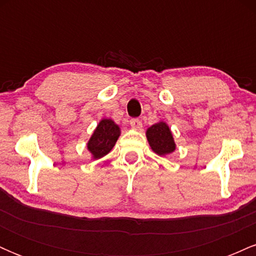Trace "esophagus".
<instances>
[{"mask_svg": "<svg viewBox=\"0 0 256 256\" xmlns=\"http://www.w3.org/2000/svg\"><path fill=\"white\" fill-rule=\"evenodd\" d=\"M130 126L132 128H134V130H140L142 128V122L140 119L134 118L130 120Z\"/></svg>", "mask_w": 256, "mask_h": 256, "instance_id": "obj_1", "label": "esophagus"}]
</instances>
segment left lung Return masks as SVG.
Segmentation results:
<instances>
[{"instance_id":"8db88e82","label":"left lung","mask_w":256,"mask_h":256,"mask_svg":"<svg viewBox=\"0 0 256 256\" xmlns=\"http://www.w3.org/2000/svg\"><path fill=\"white\" fill-rule=\"evenodd\" d=\"M146 134L152 152H155L160 156H166L176 150V143L171 128L166 122H160L150 126L146 130Z\"/></svg>"}]
</instances>
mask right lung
<instances>
[{
  "instance_id": "add662e5",
  "label": "right lung",
  "mask_w": 256,
  "mask_h": 256,
  "mask_svg": "<svg viewBox=\"0 0 256 256\" xmlns=\"http://www.w3.org/2000/svg\"><path fill=\"white\" fill-rule=\"evenodd\" d=\"M120 136V128L112 119H102L88 142V150L94 158L107 155Z\"/></svg>"
}]
</instances>
